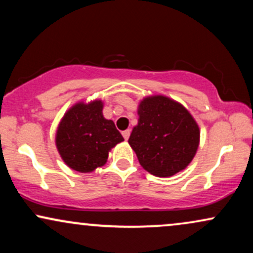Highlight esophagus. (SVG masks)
Wrapping results in <instances>:
<instances>
[{
	"mask_svg": "<svg viewBox=\"0 0 253 253\" xmlns=\"http://www.w3.org/2000/svg\"><path fill=\"white\" fill-rule=\"evenodd\" d=\"M129 134H130V129H126V130H124V132H123V135H124L125 140H127V139L129 138Z\"/></svg>",
	"mask_w": 253,
	"mask_h": 253,
	"instance_id": "1",
	"label": "esophagus"
}]
</instances>
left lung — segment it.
Returning a JSON list of instances; mask_svg holds the SVG:
<instances>
[{
  "label": "left lung",
  "mask_w": 253,
  "mask_h": 253,
  "mask_svg": "<svg viewBox=\"0 0 253 253\" xmlns=\"http://www.w3.org/2000/svg\"><path fill=\"white\" fill-rule=\"evenodd\" d=\"M138 125L128 143L145 170L170 177L193 161L200 129L182 104L165 96L146 97L139 104Z\"/></svg>",
  "instance_id": "obj_1"
}]
</instances>
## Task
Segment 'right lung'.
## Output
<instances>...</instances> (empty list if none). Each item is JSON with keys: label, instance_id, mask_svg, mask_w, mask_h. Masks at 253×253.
<instances>
[{"label": "right lung", "instance_id": "obj_1", "mask_svg": "<svg viewBox=\"0 0 253 253\" xmlns=\"http://www.w3.org/2000/svg\"><path fill=\"white\" fill-rule=\"evenodd\" d=\"M103 104H75L64 115L56 135L57 149L72 170L91 172L102 167L112 147L124 140L112 120L102 115Z\"/></svg>", "mask_w": 253, "mask_h": 253}]
</instances>
